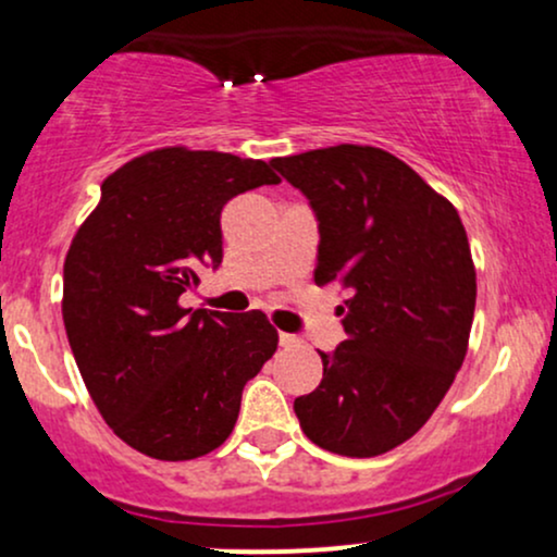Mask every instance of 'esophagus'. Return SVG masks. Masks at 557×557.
I'll use <instances>...</instances> for the list:
<instances>
[{
    "mask_svg": "<svg viewBox=\"0 0 557 557\" xmlns=\"http://www.w3.org/2000/svg\"><path fill=\"white\" fill-rule=\"evenodd\" d=\"M280 345L283 348H300V337L290 335V332H280Z\"/></svg>",
    "mask_w": 557,
    "mask_h": 557,
    "instance_id": "34e87169",
    "label": "esophagus"
}]
</instances>
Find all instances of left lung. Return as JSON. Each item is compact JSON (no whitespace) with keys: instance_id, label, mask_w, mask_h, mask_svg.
I'll use <instances>...</instances> for the list:
<instances>
[{"instance_id":"1","label":"left lung","mask_w":557,"mask_h":557,"mask_svg":"<svg viewBox=\"0 0 557 557\" xmlns=\"http://www.w3.org/2000/svg\"><path fill=\"white\" fill-rule=\"evenodd\" d=\"M272 168L319 222L317 285L348 287V341L322 356V382L293 411L311 443L372 458L413 437L461 369L476 272L456 207L398 157L341 144Z\"/></svg>"}]
</instances>
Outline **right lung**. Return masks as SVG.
<instances>
[{
  "label": "right lung",
  "instance_id": "obj_1",
  "mask_svg": "<svg viewBox=\"0 0 557 557\" xmlns=\"http://www.w3.org/2000/svg\"><path fill=\"white\" fill-rule=\"evenodd\" d=\"M261 159L183 146L136 157L101 183L65 259L62 319L88 393L123 443L190 461L233 432L246 382L277 350L261 311L183 309L222 264V207L277 185Z\"/></svg>",
  "mask_w": 557,
  "mask_h": 557
}]
</instances>
